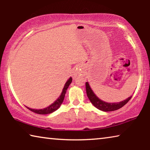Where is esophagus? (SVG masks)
<instances>
[{
	"instance_id": "34e87169",
	"label": "esophagus",
	"mask_w": 150,
	"mask_h": 150,
	"mask_svg": "<svg viewBox=\"0 0 150 150\" xmlns=\"http://www.w3.org/2000/svg\"><path fill=\"white\" fill-rule=\"evenodd\" d=\"M82 73V68L80 66H79L77 68H76V70H75V75L76 76L77 75H80Z\"/></svg>"
}]
</instances>
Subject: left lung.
Segmentation results:
<instances>
[{
  "mask_svg": "<svg viewBox=\"0 0 150 150\" xmlns=\"http://www.w3.org/2000/svg\"><path fill=\"white\" fill-rule=\"evenodd\" d=\"M85 85L86 92H87V96L91 103H92L96 108L105 112L116 110H118V109L122 108L131 99L132 96H131L130 97L127 98V99L121 101L120 103H106L105 102V101H103L102 100L99 99V98L95 95V94L94 93L92 89H91V88L88 82H86Z\"/></svg>",
  "mask_w": 150,
  "mask_h": 150,
  "instance_id": "8db88e82",
  "label": "left lung"
}]
</instances>
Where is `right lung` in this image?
<instances>
[{
	"mask_svg": "<svg viewBox=\"0 0 150 150\" xmlns=\"http://www.w3.org/2000/svg\"><path fill=\"white\" fill-rule=\"evenodd\" d=\"M71 82H72V78L70 77L65 84L64 87H63V88L62 93V94H61V95L59 96V97L57 99L55 100L54 103L52 104L50 106H47V107L45 108L44 109H39V110H37V109L30 108L28 107H27V108H28L30 110L32 111L33 112L39 114V115H47V114L54 112V111L57 110V109L60 107L61 105H62L63 100H64L66 91H67V88L69 87V86L71 83Z\"/></svg>",
	"mask_w": 150,
	"mask_h": 150,
	"instance_id": "add662e5",
	"label": "right lung"
}]
</instances>
